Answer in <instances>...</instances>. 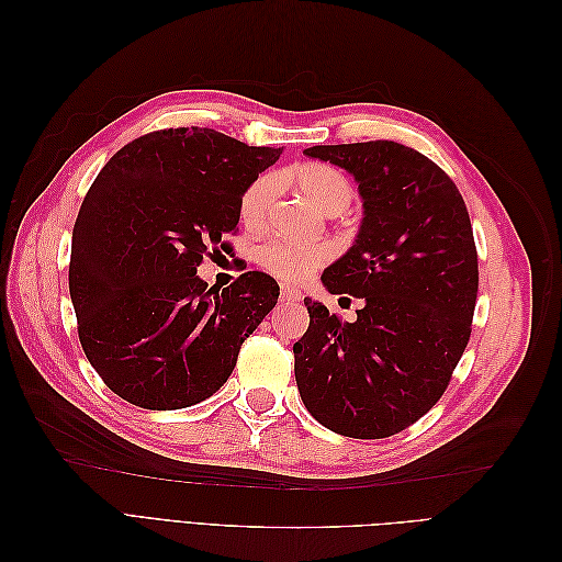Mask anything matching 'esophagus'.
<instances>
[{
    "instance_id": "esophagus-1",
    "label": "esophagus",
    "mask_w": 562,
    "mask_h": 562,
    "mask_svg": "<svg viewBox=\"0 0 562 562\" xmlns=\"http://www.w3.org/2000/svg\"><path fill=\"white\" fill-rule=\"evenodd\" d=\"M300 300H302V293L297 291V288L281 285V302H285V304H293V302H300Z\"/></svg>"
}]
</instances>
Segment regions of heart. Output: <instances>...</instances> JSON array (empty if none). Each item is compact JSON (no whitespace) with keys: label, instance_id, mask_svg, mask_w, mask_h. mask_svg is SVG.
<instances>
[{"label":"heart","instance_id":"heart-1","mask_svg":"<svg viewBox=\"0 0 562 562\" xmlns=\"http://www.w3.org/2000/svg\"><path fill=\"white\" fill-rule=\"evenodd\" d=\"M300 190L307 194L318 209H345L351 201L349 180L326 164L302 166L293 173ZM279 190V178L265 173L255 178L241 196V220L248 225H258L265 220L271 201ZM330 258V248L323 244H307L291 239V236H274L258 250V262L283 281H302L312 271Z\"/></svg>","mask_w":562,"mask_h":562}]
</instances>
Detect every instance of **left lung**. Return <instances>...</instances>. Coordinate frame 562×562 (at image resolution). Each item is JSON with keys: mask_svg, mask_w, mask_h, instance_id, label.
Segmentation results:
<instances>
[{"mask_svg": "<svg viewBox=\"0 0 562 562\" xmlns=\"http://www.w3.org/2000/svg\"><path fill=\"white\" fill-rule=\"evenodd\" d=\"M304 155L353 176L363 220L321 274L328 293L361 300L356 321L304 297L310 328L293 345L300 396L335 434L394 436L443 396L469 342L479 255L464 199L431 159L394 140Z\"/></svg>", "mask_w": 562, "mask_h": 562, "instance_id": "8db88e82", "label": "left lung"}]
</instances>
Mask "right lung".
Masks as SVG:
<instances>
[{"instance_id":"add662e5","label":"right lung","mask_w":562,"mask_h":562,"mask_svg":"<svg viewBox=\"0 0 562 562\" xmlns=\"http://www.w3.org/2000/svg\"><path fill=\"white\" fill-rule=\"evenodd\" d=\"M281 151L213 128H164L98 173L72 229L70 297L83 353L116 396L180 411L227 382L279 283L246 271L220 291L196 269Z\"/></svg>"}]
</instances>
